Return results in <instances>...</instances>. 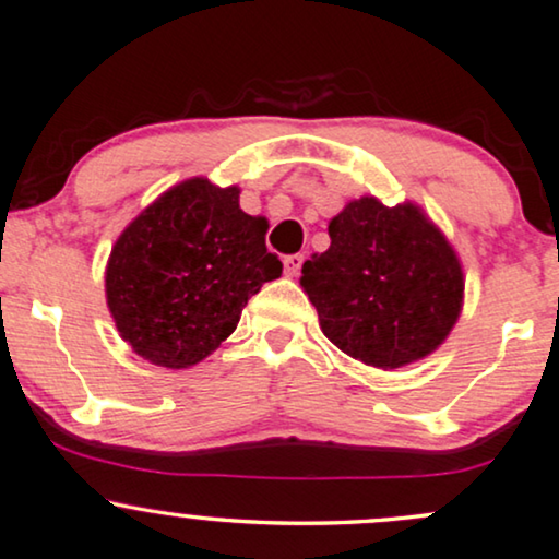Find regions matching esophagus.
<instances>
[{"instance_id": "1", "label": "esophagus", "mask_w": 559, "mask_h": 559, "mask_svg": "<svg viewBox=\"0 0 559 559\" xmlns=\"http://www.w3.org/2000/svg\"><path fill=\"white\" fill-rule=\"evenodd\" d=\"M301 263H304V255L301 253H294V255L283 258V265H286L288 276H298V271H301Z\"/></svg>"}]
</instances>
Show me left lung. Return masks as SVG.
Returning a JSON list of instances; mask_svg holds the SVG:
<instances>
[{
    "mask_svg": "<svg viewBox=\"0 0 559 559\" xmlns=\"http://www.w3.org/2000/svg\"><path fill=\"white\" fill-rule=\"evenodd\" d=\"M329 250L301 269L321 332L380 369L430 355L463 301L459 258L438 227L415 204L361 198L329 223Z\"/></svg>",
    "mask_w": 559,
    "mask_h": 559,
    "instance_id": "1",
    "label": "left lung"
}]
</instances>
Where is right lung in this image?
Wrapping results in <instances>:
<instances>
[{"mask_svg": "<svg viewBox=\"0 0 559 559\" xmlns=\"http://www.w3.org/2000/svg\"><path fill=\"white\" fill-rule=\"evenodd\" d=\"M238 198V187L187 179L116 240L108 309L123 342L152 365H198L235 332L248 298L281 276L278 255L265 248L269 223L246 215Z\"/></svg>", "mask_w": 559, "mask_h": 559, "instance_id": "1", "label": "right lung"}]
</instances>
